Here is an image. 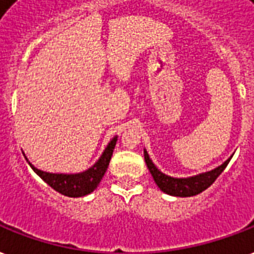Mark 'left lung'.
Returning <instances> with one entry per match:
<instances>
[{"label":"left lung","instance_id":"1","mask_svg":"<svg viewBox=\"0 0 254 254\" xmlns=\"http://www.w3.org/2000/svg\"><path fill=\"white\" fill-rule=\"evenodd\" d=\"M232 159V156L228 159L227 162H224L221 166L217 168L204 174H198L196 176H190V178H171L168 175L163 174L162 171H159L156 168L152 160L149 159L148 152L144 149V160L145 164L148 167L149 172L152 175L156 186L164 192L171 196H179V197H190V196H194V194L201 193L202 190H205L208 187H211L215 180L220 176V174L225 170V167L228 166V163Z\"/></svg>","mask_w":254,"mask_h":254}]
</instances>
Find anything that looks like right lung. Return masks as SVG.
Listing matches in <instances>:
<instances>
[{
	"instance_id": "obj_1",
	"label": "right lung",
	"mask_w": 254,
	"mask_h": 254,
	"mask_svg": "<svg viewBox=\"0 0 254 254\" xmlns=\"http://www.w3.org/2000/svg\"><path fill=\"white\" fill-rule=\"evenodd\" d=\"M117 140L118 136L113 137L103 151L102 156L96 160L95 164L79 174H50V172H45V171L35 168L31 163L29 164L35 174L38 175L43 182L52 187L53 190H56L57 192L68 196V197H82V196L91 193L92 190L99 186L100 180L107 171Z\"/></svg>"
}]
</instances>
